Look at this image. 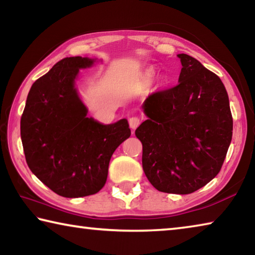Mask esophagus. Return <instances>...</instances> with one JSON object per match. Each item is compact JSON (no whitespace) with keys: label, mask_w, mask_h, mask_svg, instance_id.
Masks as SVG:
<instances>
[{"label":"esophagus","mask_w":255,"mask_h":255,"mask_svg":"<svg viewBox=\"0 0 255 255\" xmlns=\"http://www.w3.org/2000/svg\"><path fill=\"white\" fill-rule=\"evenodd\" d=\"M139 124H140V119L138 117L129 118V127L133 129V130H135V129L139 126Z\"/></svg>","instance_id":"obj_1"}]
</instances>
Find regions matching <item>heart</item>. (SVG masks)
<instances>
[{
  "label": "heart",
  "mask_w": 255,
  "mask_h": 255,
  "mask_svg": "<svg viewBox=\"0 0 255 255\" xmlns=\"http://www.w3.org/2000/svg\"><path fill=\"white\" fill-rule=\"evenodd\" d=\"M154 75V72L153 70H147L145 72V74L143 76V83H147L150 80H152V77Z\"/></svg>",
  "instance_id": "1"
}]
</instances>
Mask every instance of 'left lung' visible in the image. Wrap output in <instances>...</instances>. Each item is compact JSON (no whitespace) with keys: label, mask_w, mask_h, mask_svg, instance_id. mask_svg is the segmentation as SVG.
<instances>
[{"label":"left lung","mask_w":255,"mask_h":255,"mask_svg":"<svg viewBox=\"0 0 255 255\" xmlns=\"http://www.w3.org/2000/svg\"><path fill=\"white\" fill-rule=\"evenodd\" d=\"M179 83L150 94L147 120L136 129L143 170L155 189L188 195L219 173L233 135L230 100L222 80L187 54Z\"/></svg>","instance_id":"left-lung-1"}]
</instances>
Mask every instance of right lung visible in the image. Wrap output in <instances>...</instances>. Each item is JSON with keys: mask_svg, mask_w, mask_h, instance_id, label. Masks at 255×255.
I'll return each instance as SVG.
<instances>
[{"mask_svg": "<svg viewBox=\"0 0 255 255\" xmlns=\"http://www.w3.org/2000/svg\"><path fill=\"white\" fill-rule=\"evenodd\" d=\"M94 59L66 57L32 84L21 117L25 161L32 173L66 198L91 196L106 184L116 148L130 136L127 119L102 125L89 118L77 94L80 68Z\"/></svg>", "mask_w": 255, "mask_h": 255, "instance_id": "right-lung-1", "label": "right lung"}]
</instances>
